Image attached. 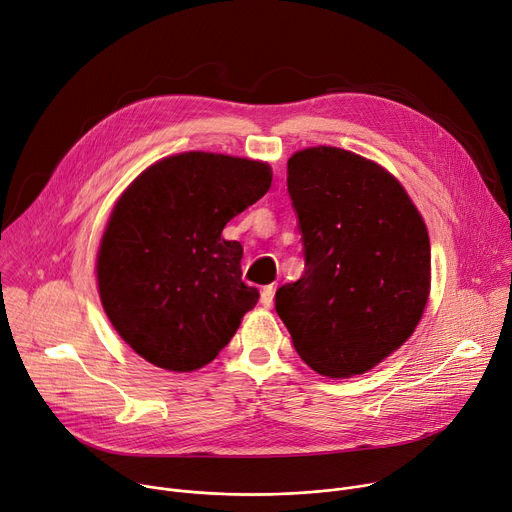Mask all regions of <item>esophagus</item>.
I'll list each match as a JSON object with an SVG mask.
<instances>
[{
	"label": "esophagus",
	"mask_w": 512,
	"mask_h": 512,
	"mask_svg": "<svg viewBox=\"0 0 512 512\" xmlns=\"http://www.w3.org/2000/svg\"><path fill=\"white\" fill-rule=\"evenodd\" d=\"M260 303L270 309L272 303H274V287L272 285H266L262 291H260Z\"/></svg>",
	"instance_id": "esophagus-1"
}]
</instances>
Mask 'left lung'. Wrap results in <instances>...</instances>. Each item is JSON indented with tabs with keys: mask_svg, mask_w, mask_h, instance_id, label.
Returning a JSON list of instances; mask_svg holds the SVG:
<instances>
[{
	"mask_svg": "<svg viewBox=\"0 0 512 512\" xmlns=\"http://www.w3.org/2000/svg\"><path fill=\"white\" fill-rule=\"evenodd\" d=\"M305 272L274 297L299 357L320 375H361L416 330L430 291L426 225L385 168L338 147L289 157Z\"/></svg>",
	"mask_w": 512,
	"mask_h": 512,
	"instance_id": "obj_1",
	"label": "left lung"
}]
</instances>
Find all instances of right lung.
<instances>
[{
    "mask_svg": "<svg viewBox=\"0 0 512 512\" xmlns=\"http://www.w3.org/2000/svg\"><path fill=\"white\" fill-rule=\"evenodd\" d=\"M272 182L264 162L186 151L149 166L116 201L96 274L114 330L155 367L211 363L258 303L242 281L240 242L223 227Z\"/></svg>",
    "mask_w": 512,
    "mask_h": 512,
    "instance_id": "obj_1",
    "label": "right lung"
}]
</instances>
